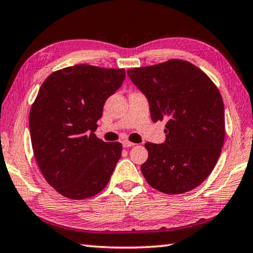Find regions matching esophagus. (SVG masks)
I'll use <instances>...</instances> for the list:
<instances>
[{"label":"esophagus","instance_id":"esophagus-1","mask_svg":"<svg viewBox=\"0 0 253 253\" xmlns=\"http://www.w3.org/2000/svg\"><path fill=\"white\" fill-rule=\"evenodd\" d=\"M122 145H123V147H126V148H129V147H132V146H134L135 144H133V142H130V141H127V140H124V141L122 142Z\"/></svg>","mask_w":253,"mask_h":253}]
</instances>
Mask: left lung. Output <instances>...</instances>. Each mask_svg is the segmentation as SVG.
<instances>
[{
    "label": "left lung",
    "instance_id": "1",
    "mask_svg": "<svg viewBox=\"0 0 253 253\" xmlns=\"http://www.w3.org/2000/svg\"><path fill=\"white\" fill-rule=\"evenodd\" d=\"M127 75L147 98L154 122L167 121L166 141L145 144L146 181L172 195L200 186L224 145V102L217 86L199 67L180 59L131 68Z\"/></svg>",
    "mask_w": 253,
    "mask_h": 253
}]
</instances>
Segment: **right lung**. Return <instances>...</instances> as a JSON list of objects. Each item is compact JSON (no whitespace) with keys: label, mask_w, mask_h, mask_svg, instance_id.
Wrapping results in <instances>:
<instances>
[{"label":"right lung","mask_w":253,"mask_h":253,"mask_svg":"<svg viewBox=\"0 0 253 253\" xmlns=\"http://www.w3.org/2000/svg\"><path fill=\"white\" fill-rule=\"evenodd\" d=\"M124 79L123 68L75 65L53 72L41 85L29 113L33 152L45 180L65 197H92L108 184L122 145L93 132Z\"/></svg>","instance_id":"add662e5"}]
</instances>
